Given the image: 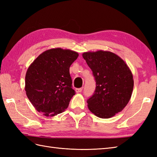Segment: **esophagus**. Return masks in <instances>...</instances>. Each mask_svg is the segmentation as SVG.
I'll return each mask as SVG.
<instances>
[{
	"instance_id": "1",
	"label": "esophagus",
	"mask_w": 157,
	"mask_h": 157,
	"mask_svg": "<svg viewBox=\"0 0 157 157\" xmlns=\"http://www.w3.org/2000/svg\"><path fill=\"white\" fill-rule=\"evenodd\" d=\"M82 90H83V88H77V89L75 90V91H76V92H77V93H79V92H81L82 91Z\"/></svg>"
}]
</instances>
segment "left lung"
I'll use <instances>...</instances> for the list:
<instances>
[{
  "label": "left lung",
  "mask_w": 157,
  "mask_h": 157,
  "mask_svg": "<svg viewBox=\"0 0 157 157\" xmlns=\"http://www.w3.org/2000/svg\"><path fill=\"white\" fill-rule=\"evenodd\" d=\"M96 80L95 92L88 100L93 114L111 118L128 105L134 88L132 73L125 62L115 53L102 51L82 54Z\"/></svg>",
  "instance_id": "1"
}]
</instances>
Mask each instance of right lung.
<instances>
[{
	"label": "right lung",
	"instance_id": "obj_1",
	"mask_svg": "<svg viewBox=\"0 0 157 157\" xmlns=\"http://www.w3.org/2000/svg\"><path fill=\"white\" fill-rule=\"evenodd\" d=\"M78 52L55 48L41 53L27 70L25 90L34 107L46 117H53L68 107L75 91L69 67Z\"/></svg>",
	"mask_w": 157,
	"mask_h": 157
}]
</instances>
